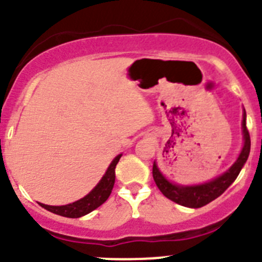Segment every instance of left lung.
<instances>
[{
  "instance_id": "8db88e82",
  "label": "left lung",
  "mask_w": 262,
  "mask_h": 262,
  "mask_svg": "<svg viewBox=\"0 0 262 262\" xmlns=\"http://www.w3.org/2000/svg\"><path fill=\"white\" fill-rule=\"evenodd\" d=\"M242 128H243V139H245V144H243V149H242L241 154H239L238 159L235 163L223 173L221 176L216 178L215 180L210 181V183L202 184V185H193V186H181L175 185V184L170 183L163 175L161 173L159 168L157 167V163L154 162L153 164V179L156 181L157 186L159 190L162 191L166 198L171 199L175 203L185 206V207L190 208H199L203 207L213 199L220 196L231 184L236 179V176L241 172L242 167L245 166L246 161H247L248 156H250L251 150V138L248 128L246 126V112L243 113V122H242Z\"/></svg>"
}]
</instances>
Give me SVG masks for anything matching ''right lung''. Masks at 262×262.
Returning <instances> with one entry per match:
<instances>
[{
	"instance_id": "obj_1",
	"label": "right lung",
	"mask_w": 262,
	"mask_h": 262,
	"mask_svg": "<svg viewBox=\"0 0 262 262\" xmlns=\"http://www.w3.org/2000/svg\"><path fill=\"white\" fill-rule=\"evenodd\" d=\"M121 156L122 154H119V156H117L116 158L112 161L111 166L108 167L105 175H104L103 179L99 181L98 185L82 199L73 202V203L66 204V206H47V204L42 203H39V206L43 207L45 210L50 211V212L71 219L81 217V216H84L87 215V213L91 212V211L96 210V208H98L99 206H101V204L109 198V195H111L112 189H113L114 186V181H116V166L117 163H118Z\"/></svg>"
}]
</instances>
